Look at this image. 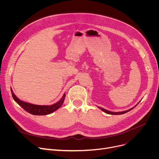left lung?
Returning a JSON list of instances; mask_svg holds the SVG:
<instances>
[{
  "mask_svg": "<svg viewBox=\"0 0 159 159\" xmlns=\"http://www.w3.org/2000/svg\"><path fill=\"white\" fill-rule=\"evenodd\" d=\"M99 107L100 110H102V111H103L104 112H105L106 113L110 114V115H120V114H124V113H126L128 112L129 111L131 110L132 109H133V108H134V107H133V108H131V109H130V110H126V111H122V112H111V111H107V110L104 109V108H102V107Z\"/></svg>",
  "mask_w": 159,
  "mask_h": 159,
  "instance_id": "obj_1",
  "label": "left lung"
}]
</instances>
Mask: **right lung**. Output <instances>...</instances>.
I'll use <instances>...</instances> for the list:
<instances>
[{"label": "right lung", "instance_id": "add662e5", "mask_svg": "<svg viewBox=\"0 0 159 159\" xmlns=\"http://www.w3.org/2000/svg\"><path fill=\"white\" fill-rule=\"evenodd\" d=\"M11 91L12 97L15 100V101L19 106H20L25 111H26L27 112L34 115H45L50 114L53 113V111H56L62 105L64 101L65 96H66V94H64L63 97H62V98L60 100V101L53 105L40 106V105H35V104H30V103L20 101V99H19L15 96L12 90Z\"/></svg>", "mask_w": 159, "mask_h": 159}]
</instances>
